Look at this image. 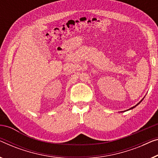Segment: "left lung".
Returning <instances> with one entry per match:
<instances>
[{"label":"left lung","instance_id":"8db88e82","mask_svg":"<svg viewBox=\"0 0 158 158\" xmlns=\"http://www.w3.org/2000/svg\"><path fill=\"white\" fill-rule=\"evenodd\" d=\"M142 100H141V101H142ZM141 101H140V102H139V103H138V104H137V105H136V106H133V107H131V108H130V109H129V110H130V109H132V108H134V107H136V106H138V104H140V102H141Z\"/></svg>","mask_w":158,"mask_h":158}]
</instances>
